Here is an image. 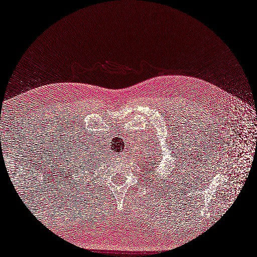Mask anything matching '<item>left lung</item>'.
Here are the masks:
<instances>
[{
  "instance_id": "1",
  "label": "left lung",
  "mask_w": 257,
  "mask_h": 257,
  "mask_svg": "<svg viewBox=\"0 0 257 257\" xmlns=\"http://www.w3.org/2000/svg\"><path fill=\"white\" fill-rule=\"evenodd\" d=\"M159 162H160V161H153V162H151V163H153V165L155 166V165H159Z\"/></svg>"
}]
</instances>
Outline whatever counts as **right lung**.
Instances as JSON below:
<instances>
[{
  "instance_id": "right-lung-1",
  "label": "right lung",
  "mask_w": 257,
  "mask_h": 257,
  "mask_svg": "<svg viewBox=\"0 0 257 257\" xmlns=\"http://www.w3.org/2000/svg\"><path fill=\"white\" fill-rule=\"evenodd\" d=\"M83 156H84L85 158H88V157H89V155H83ZM80 158H82V157L80 156ZM89 160H90V159H89ZM80 161H81V160H80ZM83 162H85V160H83ZM87 162H88V161H87Z\"/></svg>"
}]
</instances>
